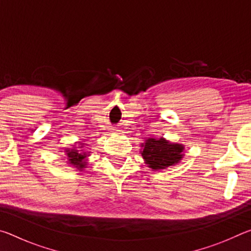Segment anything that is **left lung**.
Returning a JSON list of instances; mask_svg holds the SVG:
<instances>
[{"label":"left lung","instance_id":"obj_1","mask_svg":"<svg viewBox=\"0 0 251 251\" xmlns=\"http://www.w3.org/2000/svg\"><path fill=\"white\" fill-rule=\"evenodd\" d=\"M143 156L145 164L154 171H160L176 165L181 160L184 146L181 144L171 143L164 137L148 138L142 144Z\"/></svg>","mask_w":251,"mask_h":251}]
</instances>
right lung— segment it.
<instances>
[{
    "label": "right lung",
    "mask_w": 251,
    "mask_h": 251,
    "mask_svg": "<svg viewBox=\"0 0 251 251\" xmlns=\"http://www.w3.org/2000/svg\"><path fill=\"white\" fill-rule=\"evenodd\" d=\"M65 152L67 156V160H69L67 163L72 165V166H74V168L83 169L86 167V157L88 156L86 152H82L80 151L76 150V148H73V150H67L65 151Z\"/></svg>",
    "instance_id": "1"
}]
</instances>
